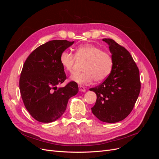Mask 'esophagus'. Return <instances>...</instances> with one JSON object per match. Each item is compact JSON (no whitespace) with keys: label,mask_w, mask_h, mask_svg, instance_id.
<instances>
[{"label":"esophagus","mask_w":159,"mask_h":159,"mask_svg":"<svg viewBox=\"0 0 159 159\" xmlns=\"http://www.w3.org/2000/svg\"><path fill=\"white\" fill-rule=\"evenodd\" d=\"M78 87H79V90H80V91H82V92H85V91H86V89H85V88L84 87V86H82V85H79Z\"/></svg>","instance_id":"obj_1"}]
</instances>
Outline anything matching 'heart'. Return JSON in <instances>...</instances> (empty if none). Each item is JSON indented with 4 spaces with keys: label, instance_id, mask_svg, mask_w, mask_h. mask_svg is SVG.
<instances>
[{
    "label": "heart",
    "instance_id": "1",
    "mask_svg": "<svg viewBox=\"0 0 159 159\" xmlns=\"http://www.w3.org/2000/svg\"><path fill=\"white\" fill-rule=\"evenodd\" d=\"M75 56L68 50L61 53L60 61L62 67L69 72L74 69L75 57L86 60L84 72L74 73L70 77L71 81L78 84H88L95 80L102 81L111 74L113 66V57L109 53L104 52L100 47L85 44L75 49Z\"/></svg>",
    "mask_w": 159,
    "mask_h": 159
}]
</instances>
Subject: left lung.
<instances>
[{"instance_id":"left-lung-1","label":"left lung","mask_w":159,"mask_h":159,"mask_svg":"<svg viewBox=\"0 0 159 159\" xmlns=\"http://www.w3.org/2000/svg\"><path fill=\"white\" fill-rule=\"evenodd\" d=\"M103 41L109 45L113 66L102 84L89 89L97 95L91 111L103 122L117 123L128 116L136 103L141 89L139 71L124 47L110 38Z\"/></svg>"}]
</instances>
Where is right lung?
Masks as SVG:
<instances>
[{"mask_svg": "<svg viewBox=\"0 0 159 159\" xmlns=\"http://www.w3.org/2000/svg\"><path fill=\"white\" fill-rule=\"evenodd\" d=\"M74 42H48L34 50L24 64L19 81L21 97L28 111L38 121L51 123L59 119L69 99L78 92L74 81L57 88L66 79L60 54Z\"/></svg>", "mask_w": 159, "mask_h": 159, "instance_id": "add662e5", "label": "right lung"}]
</instances>
